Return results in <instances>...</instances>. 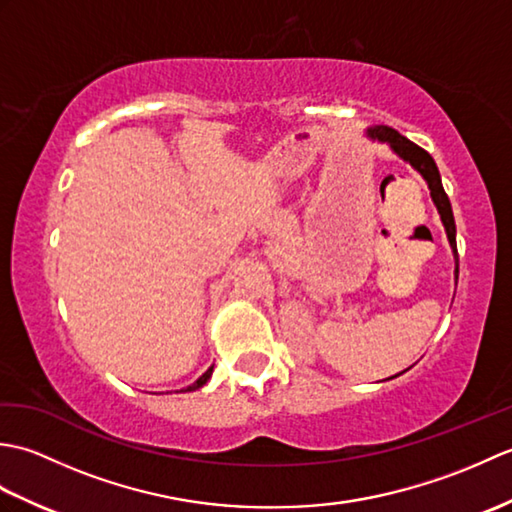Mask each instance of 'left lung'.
I'll return each instance as SVG.
<instances>
[{"mask_svg":"<svg viewBox=\"0 0 512 512\" xmlns=\"http://www.w3.org/2000/svg\"><path fill=\"white\" fill-rule=\"evenodd\" d=\"M367 134L376 138V140H383V143H389V147L396 151L400 158H405L413 169H418L422 173V178L427 180L429 189H431V198L436 202L440 217L444 222V228H447V235H449V242L453 246V253H455V264H458V244H455V220H453V211H451V202H449V195L444 193L442 187V180H440V171L436 167V162L429 156V151H424L422 147H418L416 143H411L409 138H405L402 134H398L396 129H391L387 125H378V127H369ZM455 277H458V268H455Z\"/></svg>","mask_w":512,"mask_h":512,"instance_id":"8db88e82","label":"left lung"}]
</instances>
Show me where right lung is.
<instances>
[{
  "label": "right lung",
  "instance_id": "add662e5",
  "mask_svg": "<svg viewBox=\"0 0 512 512\" xmlns=\"http://www.w3.org/2000/svg\"><path fill=\"white\" fill-rule=\"evenodd\" d=\"M211 372H213V367H209V369H206V372L198 378V380H195V383L193 385H189L187 387V391H193V389H200L202 385H206V380H209L211 378Z\"/></svg>",
  "mask_w": 512,
  "mask_h": 512
}]
</instances>
